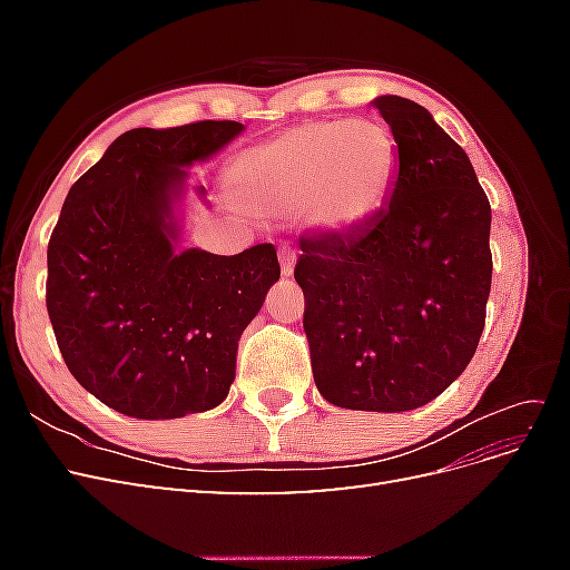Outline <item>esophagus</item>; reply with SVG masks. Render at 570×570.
I'll use <instances>...</instances> for the list:
<instances>
[{
  "instance_id": "34e87169",
  "label": "esophagus",
  "mask_w": 570,
  "mask_h": 570,
  "mask_svg": "<svg viewBox=\"0 0 570 570\" xmlns=\"http://www.w3.org/2000/svg\"><path fill=\"white\" fill-rule=\"evenodd\" d=\"M278 258H281V273L285 275V278H289L292 268H295V249H292L289 245H281Z\"/></svg>"
}]
</instances>
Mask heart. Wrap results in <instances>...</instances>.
Returning a JSON list of instances; mask_svg holds the SVG:
<instances>
[{
    "mask_svg": "<svg viewBox=\"0 0 570 570\" xmlns=\"http://www.w3.org/2000/svg\"><path fill=\"white\" fill-rule=\"evenodd\" d=\"M394 168V140L381 124L316 120L239 154L230 185L254 214L306 212L314 228L347 233L381 209Z\"/></svg>",
    "mask_w": 570,
    "mask_h": 570,
    "instance_id": "obj_1",
    "label": "heart"
}]
</instances>
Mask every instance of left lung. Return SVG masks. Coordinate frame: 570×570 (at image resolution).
<instances>
[{
  "label": "left lung",
  "instance_id": "left-lung-1",
  "mask_svg": "<svg viewBox=\"0 0 570 570\" xmlns=\"http://www.w3.org/2000/svg\"><path fill=\"white\" fill-rule=\"evenodd\" d=\"M396 142L387 204L347 233L299 239L295 281L318 392L342 409L411 411L469 366L492 285L485 189L428 109L373 101Z\"/></svg>",
  "mask_w": 570,
  "mask_h": 570
}]
</instances>
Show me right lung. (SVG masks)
Wrapping results in <instances>:
<instances>
[{
  "label": "right lung",
  "instance_id": "1",
  "mask_svg": "<svg viewBox=\"0 0 570 570\" xmlns=\"http://www.w3.org/2000/svg\"><path fill=\"white\" fill-rule=\"evenodd\" d=\"M243 130H128L68 189L47 247V314L71 375L126 416L180 419L226 400L239 335L281 278L268 243L235 256L178 249L185 166Z\"/></svg>",
  "mask_w": 570,
  "mask_h": 570
}]
</instances>
